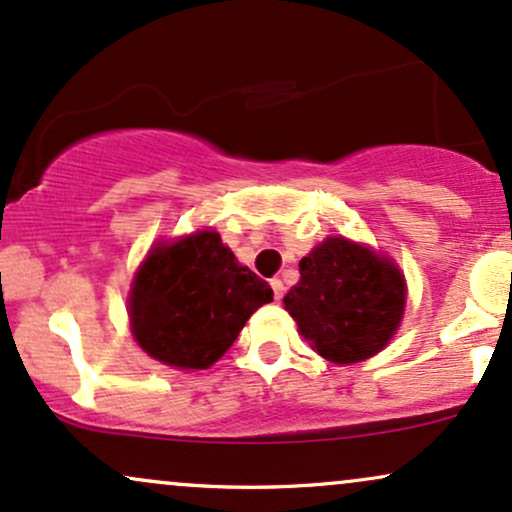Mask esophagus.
Segmentation results:
<instances>
[{"mask_svg": "<svg viewBox=\"0 0 512 512\" xmlns=\"http://www.w3.org/2000/svg\"><path fill=\"white\" fill-rule=\"evenodd\" d=\"M272 289H274V298H276V301H281V298H284V293H286L284 281H281V279H272Z\"/></svg>", "mask_w": 512, "mask_h": 512, "instance_id": "obj_1", "label": "esophagus"}]
</instances>
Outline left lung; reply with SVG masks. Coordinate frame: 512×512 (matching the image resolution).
<instances>
[{
  "instance_id": "8db88e82",
  "label": "left lung",
  "mask_w": 512,
  "mask_h": 512,
  "mask_svg": "<svg viewBox=\"0 0 512 512\" xmlns=\"http://www.w3.org/2000/svg\"><path fill=\"white\" fill-rule=\"evenodd\" d=\"M284 305L322 358L356 363L378 354L404 315V279L385 257L346 238H327L303 257Z\"/></svg>"
}]
</instances>
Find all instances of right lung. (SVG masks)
I'll list each match as a JSON object with an SVG mask.
<instances>
[{
    "label": "right lung",
    "mask_w": 512,
    "mask_h": 512,
    "mask_svg": "<svg viewBox=\"0 0 512 512\" xmlns=\"http://www.w3.org/2000/svg\"><path fill=\"white\" fill-rule=\"evenodd\" d=\"M274 291L221 243L219 233L158 245L129 293V320L149 356L175 368L202 370L231 349L248 317Z\"/></svg>",
    "instance_id": "right-lung-1"
}]
</instances>
